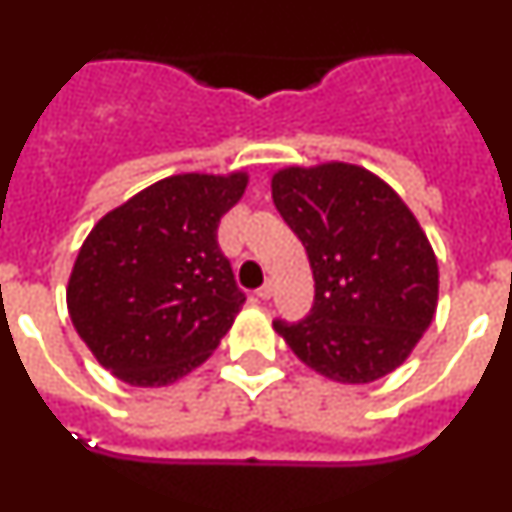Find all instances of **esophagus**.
<instances>
[{"label":"esophagus","mask_w":512,"mask_h":512,"mask_svg":"<svg viewBox=\"0 0 512 512\" xmlns=\"http://www.w3.org/2000/svg\"><path fill=\"white\" fill-rule=\"evenodd\" d=\"M271 295H274V284H271V282H266L264 287L256 289V297H259V300H269Z\"/></svg>","instance_id":"obj_1"}]
</instances>
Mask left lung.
I'll return each instance as SVG.
<instances>
[{
  "label": "left lung",
  "instance_id": "8db88e82",
  "mask_svg": "<svg viewBox=\"0 0 512 512\" xmlns=\"http://www.w3.org/2000/svg\"><path fill=\"white\" fill-rule=\"evenodd\" d=\"M271 197L310 259L315 302L305 320H274L300 361L343 384L395 372L413 354L438 302V264L400 194L343 161L289 166Z\"/></svg>",
  "mask_w": 512,
  "mask_h": 512
}]
</instances>
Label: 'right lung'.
I'll use <instances>...</instances> for the list:
<instances>
[{"mask_svg":"<svg viewBox=\"0 0 512 512\" xmlns=\"http://www.w3.org/2000/svg\"><path fill=\"white\" fill-rule=\"evenodd\" d=\"M248 174H176L99 220L66 305L94 359L133 387H166L210 359L246 302L217 246Z\"/></svg>","mask_w":512,"mask_h":512,"instance_id":"1","label":"right lung"}]
</instances>
